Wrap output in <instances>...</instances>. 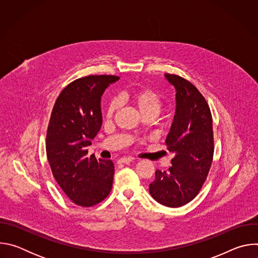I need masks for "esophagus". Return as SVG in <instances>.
<instances>
[{
  "label": "esophagus",
  "mask_w": 258,
  "mask_h": 258,
  "mask_svg": "<svg viewBox=\"0 0 258 258\" xmlns=\"http://www.w3.org/2000/svg\"><path fill=\"white\" fill-rule=\"evenodd\" d=\"M134 160V158H131V157H121L118 159V163H130Z\"/></svg>",
  "instance_id": "34e87169"
}]
</instances>
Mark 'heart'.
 I'll return each instance as SVG.
<instances>
[{
    "label": "heart",
    "mask_w": 258,
    "mask_h": 258,
    "mask_svg": "<svg viewBox=\"0 0 258 258\" xmlns=\"http://www.w3.org/2000/svg\"><path fill=\"white\" fill-rule=\"evenodd\" d=\"M128 98L142 115L154 114L156 116L162 106V99L160 95L151 89L136 90L128 95ZM118 106L119 101L117 99L114 98L110 101L106 109V117L111 118L114 115Z\"/></svg>",
    "instance_id": "obj_1"
}]
</instances>
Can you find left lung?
<instances>
[{
  "label": "left lung",
  "mask_w": 258,
  "mask_h": 258,
  "mask_svg": "<svg viewBox=\"0 0 258 258\" xmlns=\"http://www.w3.org/2000/svg\"><path fill=\"white\" fill-rule=\"evenodd\" d=\"M175 89V114L165 143L174 153L167 171L156 170L149 192L167 207H179L192 201L209 172L213 158L212 117L209 106L187 80L164 75Z\"/></svg>",
  "instance_id": "left-lung-1"
}]
</instances>
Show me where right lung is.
Masks as SVG:
<instances>
[{"label": "right lung", "instance_id": "right-lung-1", "mask_svg": "<svg viewBox=\"0 0 258 258\" xmlns=\"http://www.w3.org/2000/svg\"><path fill=\"white\" fill-rule=\"evenodd\" d=\"M119 80L115 76H89L69 84L58 96L47 132L46 151L60 188L83 207L103 201L111 191V160L88 156V147L102 126L101 97Z\"/></svg>", "mask_w": 258, "mask_h": 258}]
</instances>
